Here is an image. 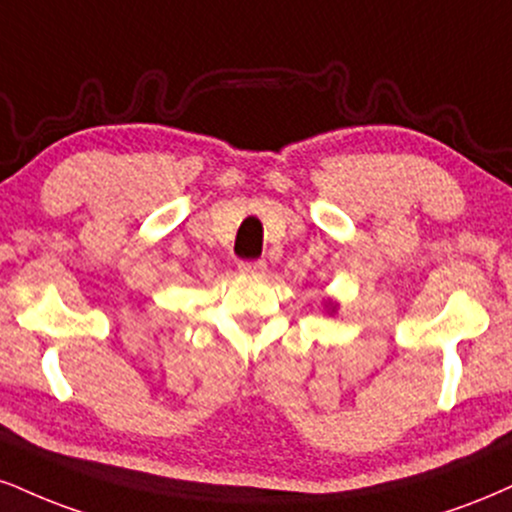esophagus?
I'll use <instances>...</instances> for the list:
<instances>
[{
    "label": "esophagus",
    "instance_id": "esophagus-1",
    "mask_svg": "<svg viewBox=\"0 0 512 512\" xmlns=\"http://www.w3.org/2000/svg\"><path fill=\"white\" fill-rule=\"evenodd\" d=\"M238 272L243 276H262L267 272V262L257 260V262H240L238 264Z\"/></svg>",
    "mask_w": 512,
    "mask_h": 512
}]
</instances>
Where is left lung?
Returning a JSON list of instances; mask_svg holds the SVG:
<instances>
[{"label": "left lung", "instance_id": "obj_1", "mask_svg": "<svg viewBox=\"0 0 512 512\" xmlns=\"http://www.w3.org/2000/svg\"><path fill=\"white\" fill-rule=\"evenodd\" d=\"M322 305H324V312H326V315H336L338 307H341V305H338V300H334V298H324V300H322Z\"/></svg>", "mask_w": 512, "mask_h": 512}]
</instances>
